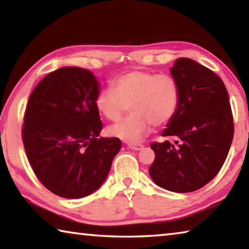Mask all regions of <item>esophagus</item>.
<instances>
[{
  "mask_svg": "<svg viewBox=\"0 0 249 249\" xmlns=\"http://www.w3.org/2000/svg\"><path fill=\"white\" fill-rule=\"evenodd\" d=\"M128 148L133 150H141L144 148V145L142 144H128Z\"/></svg>",
  "mask_w": 249,
  "mask_h": 249,
  "instance_id": "1",
  "label": "esophagus"
}]
</instances>
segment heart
I'll return each instance as SVG.
<instances>
[{
    "mask_svg": "<svg viewBox=\"0 0 249 249\" xmlns=\"http://www.w3.org/2000/svg\"><path fill=\"white\" fill-rule=\"evenodd\" d=\"M112 89H104L95 98V107L105 119L120 121L108 134L127 142H138L149 133L151 125L161 127L172 120L180 103V88L169 73L133 69L112 81Z\"/></svg>",
    "mask_w": 249,
    "mask_h": 249,
    "instance_id": "obj_1",
    "label": "heart"
}]
</instances>
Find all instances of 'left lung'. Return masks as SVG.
<instances>
[{"label": "left lung", "mask_w": 249, "mask_h": 249, "mask_svg": "<svg viewBox=\"0 0 249 249\" xmlns=\"http://www.w3.org/2000/svg\"><path fill=\"white\" fill-rule=\"evenodd\" d=\"M170 71L179 84L180 103L162 132L168 140L150 144L155 160L149 175L166 190L192 192L224 163L234 136L233 113L224 82L212 70L179 58Z\"/></svg>", "instance_id": "left-lung-1"}]
</instances>
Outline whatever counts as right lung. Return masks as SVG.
<instances>
[{
	"mask_svg": "<svg viewBox=\"0 0 249 249\" xmlns=\"http://www.w3.org/2000/svg\"><path fill=\"white\" fill-rule=\"evenodd\" d=\"M99 83L90 70L62 67L40 80L28 99L22 127L28 161L53 195L79 199L91 195L121 149L103 128L95 98Z\"/></svg>",
	"mask_w": 249,
	"mask_h": 249,
	"instance_id": "1",
	"label": "right lung"
}]
</instances>
